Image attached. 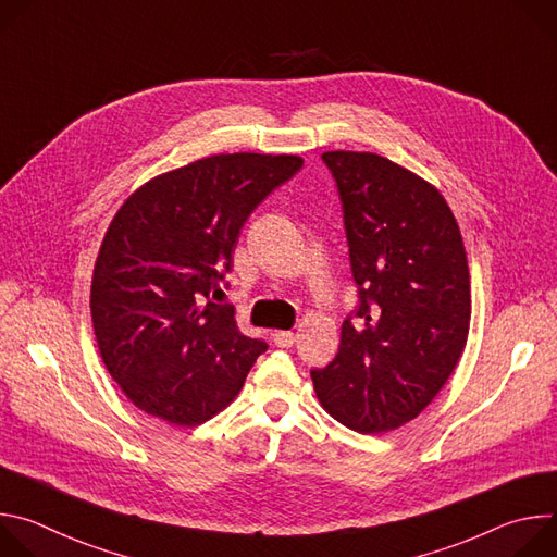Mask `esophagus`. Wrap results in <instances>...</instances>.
Instances as JSON below:
<instances>
[{
    "label": "esophagus",
    "mask_w": 557,
    "mask_h": 557,
    "mask_svg": "<svg viewBox=\"0 0 557 557\" xmlns=\"http://www.w3.org/2000/svg\"><path fill=\"white\" fill-rule=\"evenodd\" d=\"M273 342L280 348H290L295 344V335L290 331H275L273 333Z\"/></svg>",
    "instance_id": "34e87169"
}]
</instances>
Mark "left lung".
<instances>
[{
    "instance_id": "8db88e82",
    "label": "left lung",
    "mask_w": 557,
    "mask_h": 557,
    "mask_svg": "<svg viewBox=\"0 0 557 557\" xmlns=\"http://www.w3.org/2000/svg\"><path fill=\"white\" fill-rule=\"evenodd\" d=\"M344 207L359 322L337 357L312 370L342 425L381 434L417 419L454 372L469 335V267L443 194L372 151H324Z\"/></svg>"
}]
</instances>
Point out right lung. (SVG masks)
Wrapping results in <instances>:
<instances>
[{
  "label": "right lung",
  "instance_id": "obj_1",
  "mask_svg": "<svg viewBox=\"0 0 557 557\" xmlns=\"http://www.w3.org/2000/svg\"><path fill=\"white\" fill-rule=\"evenodd\" d=\"M304 158L218 153L140 185L101 243L90 310L101 359L149 417L194 428L243 389L267 344L240 333L222 293L251 211Z\"/></svg>",
  "mask_w": 557,
  "mask_h": 557
}]
</instances>
